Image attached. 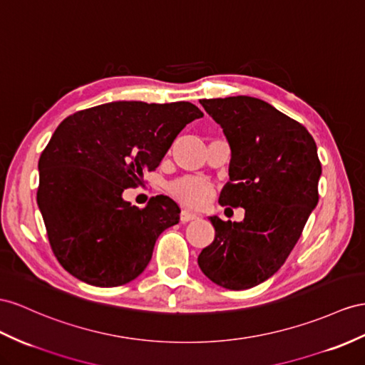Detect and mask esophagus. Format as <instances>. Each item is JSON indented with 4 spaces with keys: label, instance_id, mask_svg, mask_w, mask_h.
Returning <instances> with one entry per match:
<instances>
[{
    "label": "esophagus",
    "instance_id": "34e87169",
    "mask_svg": "<svg viewBox=\"0 0 365 365\" xmlns=\"http://www.w3.org/2000/svg\"><path fill=\"white\" fill-rule=\"evenodd\" d=\"M199 216L195 212H191V211H188V210H182V212H180V220L183 222V223H186V222H191V220H194V219H197Z\"/></svg>",
    "mask_w": 365,
    "mask_h": 365
}]
</instances>
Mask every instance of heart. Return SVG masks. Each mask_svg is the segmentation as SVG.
Returning a JSON list of instances; mask_svg holds the SVG:
<instances>
[{"label":"heart","mask_w":365,"mask_h":365,"mask_svg":"<svg viewBox=\"0 0 365 365\" xmlns=\"http://www.w3.org/2000/svg\"><path fill=\"white\" fill-rule=\"evenodd\" d=\"M170 192L186 207L197 208L211 197L212 188L197 177H182L170 185Z\"/></svg>","instance_id":"obj_1"}]
</instances>
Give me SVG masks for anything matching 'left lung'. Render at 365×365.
I'll return each instance as SVG.
<instances>
[{"instance_id":"8db88e82","label":"left lung","mask_w":365,"mask_h":365,"mask_svg":"<svg viewBox=\"0 0 365 365\" xmlns=\"http://www.w3.org/2000/svg\"><path fill=\"white\" fill-rule=\"evenodd\" d=\"M223 129L230 182L219 202L244 208L242 222L208 217L216 230L197 257L202 273L228 289L262 284L284 265L316 208L322 174L310 133L269 103L248 96L200 100Z\"/></svg>"}]
</instances>
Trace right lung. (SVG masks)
<instances>
[{"mask_svg": "<svg viewBox=\"0 0 365 365\" xmlns=\"http://www.w3.org/2000/svg\"><path fill=\"white\" fill-rule=\"evenodd\" d=\"M190 101H112L76 112L43 151L36 203L55 257L83 282L118 287L145 272L157 237L180 208L155 195L145 208L123 199L160 165L180 130L200 118Z\"/></svg>", "mask_w": 365, "mask_h": 365, "instance_id": "obj_1", "label": "right lung"}]
</instances>
